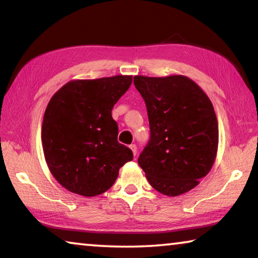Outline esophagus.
<instances>
[{
    "label": "esophagus",
    "instance_id": "34e87169",
    "mask_svg": "<svg viewBox=\"0 0 258 258\" xmlns=\"http://www.w3.org/2000/svg\"><path fill=\"white\" fill-rule=\"evenodd\" d=\"M130 149L132 150L133 155H134V156H136L137 153H138V148H137V146H136V145H131V146H130Z\"/></svg>",
    "mask_w": 258,
    "mask_h": 258
}]
</instances>
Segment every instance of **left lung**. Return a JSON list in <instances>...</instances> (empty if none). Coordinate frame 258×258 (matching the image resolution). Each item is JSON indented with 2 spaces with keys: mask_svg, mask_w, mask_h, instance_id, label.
<instances>
[{
  "mask_svg": "<svg viewBox=\"0 0 258 258\" xmlns=\"http://www.w3.org/2000/svg\"><path fill=\"white\" fill-rule=\"evenodd\" d=\"M148 111L150 140L138 159L153 188L166 196L193 189L210 172L218 121L203 89L182 75L134 76Z\"/></svg>",
  "mask_w": 258,
  "mask_h": 258,
  "instance_id": "obj_1",
  "label": "left lung"
}]
</instances>
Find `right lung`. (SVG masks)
Segmentation results:
<instances>
[{"instance_id":"right-lung-1","label":"right lung","mask_w":258,"mask_h":258,"mask_svg":"<svg viewBox=\"0 0 258 258\" xmlns=\"http://www.w3.org/2000/svg\"><path fill=\"white\" fill-rule=\"evenodd\" d=\"M132 76L76 79L62 86L44 111L41 140L48 169L69 191L91 198L107 191L132 150L117 140L111 110Z\"/></svg>"}]
</instances>
